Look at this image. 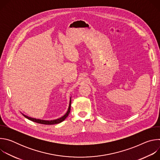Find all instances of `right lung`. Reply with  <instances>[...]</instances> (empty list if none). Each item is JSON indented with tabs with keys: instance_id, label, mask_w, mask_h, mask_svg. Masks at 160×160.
<instances>
[{
	"instance_id": "add662e5",
	"label": "right lung",
	"mask_w": 160,
	"mask_h": 160,
	"mask_svg": "<svg viewBox=\"0 0 160 160\" xmlns=\"http://www.w3.org/2000/svg\"><path fill=\"white\" fill-rule=\"evenodd\" d=\"M71 99H72V96L70 97V102H69V106H68V110L66 111V112L64 114V115L60 117L59 118H58V119H56V120H41V119H38V118H32V117H28L27 115H25V114L22 113L21 114L22 115H23L26 118L32 121V122H36V123H40V124H43V125H54V124H58V123H59L62 122H63L67 117L69 115V114L70 112V109H71V103H72V101H71Z\"/></svg>"
}]
</instances>
